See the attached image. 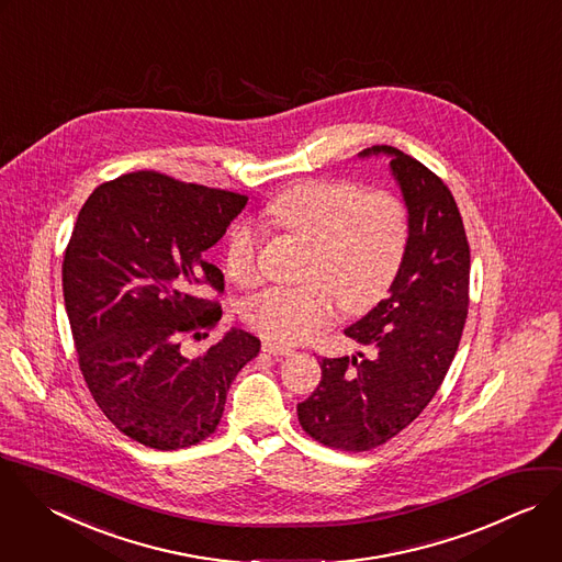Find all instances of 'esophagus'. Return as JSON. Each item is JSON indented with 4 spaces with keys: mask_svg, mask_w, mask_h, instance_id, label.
Here are the masks:
<instances>
[{
    "mask_svg": "<svg viewBox=\"0 0 562 562\" xmlns=\"http://www.w3.org/2000/svg\"><path fill=\"white\" fill-rule=\"evenodd\" d=\"M263 351L270 353V356H290V353H294V349L290 345H279V342H272V340H263Z\"/></svg>",
    "mask_w": 562,
    "mask_h": 562,
    "instance_id": "34e87169",
    "label": "esophagus"
}]
</instances>
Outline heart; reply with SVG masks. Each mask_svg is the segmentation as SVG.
Masks as SVG:
<instances>
[{"label":"heart","mask_w":562,"mask_h":562,"mask_svg":"<svg viewBox=\"0 0 562 562\" xmlns=\"http://www.w3.org/2000/svg\"><path fill=\"white\" fill-rule=\"evenodd\" d=\"M268 220L312 244L301 288H270L244 305V318L268 338L303 342L329 325L338 299L349 312L378 303L393 285L408 248V211L384 191L353 182H305L277 195ZM224 270L237 285L259 281V241L237 228L226 246Z\"/></svg>","instance_id":"b5f03b06"}]
</instances>
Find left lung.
<instances>
[{"label":"left lung","instance_id":"8db88e82","mask_svg":"<svg viewBox=\"0 0 562 562\" xmlns=\"http://www.w3.org/2000/svg\"><path fill=\"white\" fill-rule=\"evenodd\" d=\"M389 158L408 211L402 268L367 316L345 336L371 356L321 360V382L296 406L303 430L340 450H371L406 428L432 400L457 353L470 283V248L448 187L415 158L375 145L358 158Z\"/></svg>","mask_w":562,"mask_h":562}]
</instances>
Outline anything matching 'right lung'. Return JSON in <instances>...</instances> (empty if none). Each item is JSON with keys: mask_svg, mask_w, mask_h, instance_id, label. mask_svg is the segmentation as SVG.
Listing matches in <instances>:
<instances>
[{"mask_svg": "<svg viewBox=\"0 0 562 562\" xmlns=\"http://www.w3.org/2000/svg\"><path fill=\"white\" fill-rule=\"evenodd\" d=\"M248 198L136 171L101 184L83 204L66 257L64 301L79 367L108 419L158 450L206 439L226 393L261 342L228 329L189 360L182 336L222 318L209 288L224 274L206 261Z\"/></svg>", "mask_w": 562, "mask_h": 562, "instance_id": "1", "label": "right lung"}]
</instances>
